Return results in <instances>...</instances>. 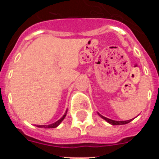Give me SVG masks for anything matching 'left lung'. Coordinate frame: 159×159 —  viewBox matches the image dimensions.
I'll return each mask as SVG.
<instances>
[{"mask_svg": "<svg viewBox=\"0 0 159 159\" xmlns=\"http://www.w3.org/2000/svg\"><path fill=\"white\" fill-rule=\"evenodd\" d=\"M98 115H99L102 119L106 120L108 123H110V124L111 125H124L130 123V121H132V119H129V120H126V121H116V120H112V119H108V118L104 117V116H102V115H100L99 113H98Z\"/></svg>", "mask_w": 159, "mask_h": 159, "instance_id": "8db88e82", "label": "left lung"}]
</instances>
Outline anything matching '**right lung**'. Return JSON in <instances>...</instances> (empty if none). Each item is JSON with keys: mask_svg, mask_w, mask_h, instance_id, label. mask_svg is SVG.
<instances>
[{"mask_svg": "<svg viewBox=\"0 0 159 159\" xmlns=\"http://www.w3.org/2000/svg\"><path fill=\"white\" fill-rule=\"evenodd\" d=\"M67 110L66 111L64 116H63L62 117L60 118V119H59L58 121L56 122V123H52V124H49V125H36V127H40V128H56V127H58L59 125H60V123H61V122H62L63 120H64V118L66 117V116H67Z\"/></svg>", "mask_w": 159, "mask_h": 159, "instance_id": "right-lung-1", "label": "right lung"}]
</instances>
